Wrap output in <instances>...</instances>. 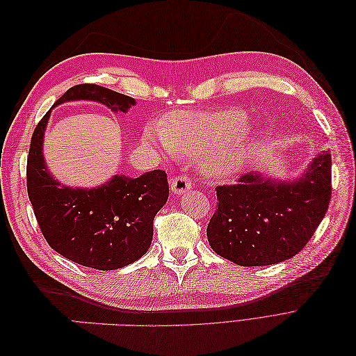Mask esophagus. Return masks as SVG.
I'll use <instances>...</instances> for the list:
<instances>
[{
  "mask_svg": "<svg viewBox=\"0 0 356 356\" xmlns=\"http://www.w3.org/2000/svg\"><path fill=\"white\" fill-rule=\"evenodd\" d=\"M193 187V181L188 175H178L172 178L170 181V190L175 193V195H184Z\"/></svg>",
  "mask_w": 356,
  "mask_h": 356,
  "instance_id": "obj_1",
  "label": "esophagus"
}]
</instances>
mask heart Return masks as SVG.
Instances as JSON below:
<instances>
[{
    "label": "heart",
    "mask_w": 356,
    "mask_h": 356,
    "mask_svg": "<svg viewBox=\"0 0 356 356\" xmlns=\"http://www.w3.org/2000/svg\"><path fill=\"white\" fill-rule=\"evenodd\" d=\"M246 124L248 114L239 108L184 111L163 124H149L145 141L170 157L202 156L204 172L224 178L236 174L254 152L255 136L245 131Z\"/></svg>",
    "instance_id": "obj_1"
}]
</instances>
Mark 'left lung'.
<instances>
[{
	"label": "left lung",
	"instance_id": "8db88e82",
	"mask_svg": "<svg viewBox=\"0 0 356 356\" xmlns=\"http://www.w3.org/2000/svg\"><path fill=\"white\" fill-rule=\"evenodd\" d=\"M207 234L212 250L239 266H268L298 254L325 217L331 199V154L314 159L297 181L246 174L218 186Z\"/></svg>",
	"mask_w": 356,
	"mask_h": 356
}]
</instances>
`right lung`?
<instances>
[{
    "mask_svg": "<svg viewBox=\"0 0 356 356\" xmlns=\"http://www.w3.org/2000/svg\"><path fill=\"white\" fill-rule=\"evenodd\" d=\"M96 101L126 113L135 99L98 84H77L55 106L68 101ZM50 111L31 138L26 163L28 196L47 243L68 260L96 270H115L141 258L153 239L156 213L166 203L169 182L156 169L138 178L115 175L92 190L62 186L49 174L42 138Z\"/></svg>",
    "mask_w": 356,
    "mask_h": 356,
    "instance_id": "obj_1",
    "label": "right lung"
}]
</instances>
